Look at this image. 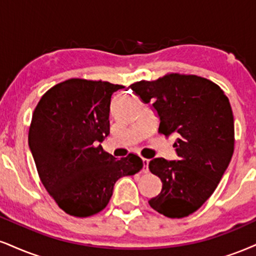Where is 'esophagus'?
<instances>
[{
  "label": "esophagus",
  "instance_id": "34e87169",
  "mask_svg": "<svg viewBox=\"0 0 256 256\" xmlns=\"http://www.w3.org/2000/svg\"><path fill=\"white\" fill-rule=\"evenodd\" d=\"M142 162H143V172L144 173H148L149 172V168H148V166H149V160L146 158H142Z\"/></svg>",
  "mask_w": 256,
  "mask_h": 256
}]
</instances>
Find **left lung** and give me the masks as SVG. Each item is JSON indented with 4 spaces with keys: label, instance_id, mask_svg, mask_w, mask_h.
Returning <instances> with one entry per match:
<instances>
[{
    "label": "left lung",
    "instance_id": "left-lung-1",
    "mask_svg": "<svg viewBox=\"0 0 256 256\" xmlns=\"http://www.w3.org/2000/svg\"><path fill=\"white\" fill-rule=\"evenodd\" d=\"M130 87L144 102H152L160 134L176 137L178 161L149 163L162 181L161 193L149 205L169 218L190 216L214 192L232 158L235 128L229 98L210 80L178 72Z\"/></svg>",
    "mask_w": 256,
    "mask_h": 256
}]
</instances>
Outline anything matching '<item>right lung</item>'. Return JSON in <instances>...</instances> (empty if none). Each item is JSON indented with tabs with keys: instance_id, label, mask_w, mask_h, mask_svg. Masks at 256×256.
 Listing matches in <instances>:
<instances>
[{
	"instance_id": "1",
	"label": "right lung",
	"mask_w": 256,
	"mask_h": 256,
	"mask_svg": "<svg viewBox=\"0 0 256 256\" xmlns=\"http://www.w3.org/2000/svg\"><path fill=\"white\" fill-rule=\"evenodd\" d=\"M122 88L101 80L69 78L48 89L33 112L28 146L40 181L70 216L102 211L116 180L143 167L138 155L116 158L96 146L108 136L110 98Z\"/></svg>"
}]
</instances>
